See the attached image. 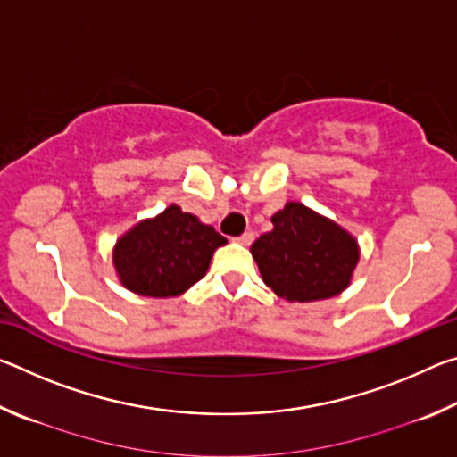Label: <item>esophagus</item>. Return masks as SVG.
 Masks as SVG:
<instances>
[{
    "label": "esophagus",
    "instance_id": "34e87169",
    "mask_svg": "<svg viewBox=\"0 0 457 457\" xmlns=\"http://www.w3.org/2000/svg\"><path fill=\"white\" fill-rule=\"evenodd\" d=\"M236 242H237V244H242V245H250V244L253 242V231H245V234L237 236V237H236Z\"/></svg>",
    "mask_w": 457,
    "mask_h": 457
}]
</instances>
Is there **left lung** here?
Segmentation results:
<instances>
[{
	"mask_svg": "<svg viewBox=\"0 0 457 457\" xmlns=\"http://www.w3.org/2000/svg\"><path fill=\"white\" fill-rule=\"evenodd\" d=\"M274 229L250 252L262 280L290 303L332 298L351 284L359 244L349 231L296 201L272 215Z\"/></svg>",
	"mask_w": 457,
	"mask_h": 457,
	"instance_id": "1",
	"label": "left lung"
}]
</instances>
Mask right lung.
<instances>
[{"label": "right lung", "instance_id": "right-lung-1", "mask_svg": "<svg viewBox=\"0 0 457 457\" xmlns=\"http://www.w3.org/2000/svg\"><path fill=\"white\" fill-rule=\"evenodd\" d=\"M228 239L195 215L169 205L157 218L138 221L112 252L114 270L138 296L171 298L205 276L213 252Z\"/></svg>", "mask_w": 457, "mask_h": 457}]
</instances>
